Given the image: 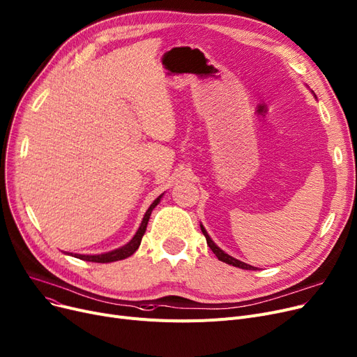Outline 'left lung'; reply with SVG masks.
I'll return each instance as SVG.
<instances>
[{"label": "left lung", "instance_id": "left-lung-1", "mask_svg": "<svg viewBox=\"0 0 357 357\" xmlns=\"http://www.w3.org/2000/svg\"><path fill=\"white\" fill-rule=\"evenodd\" d=\"M312 92V91H311ZM314 93V92H312ZM201 231H202V234L205 236V238H207V245L210 246V249L214 252V255L218 257V260H221V261H224V264H227V265H231V266H236V268H240V269H246V271H256L257 268H255V266H252V265H248V264H245V261H241V260H238V259H236V257H233V256H230V255H227L226 252L224 250H221L215 243L213 241V238L208 236V233H207V230L204 229V226L201 224Z\"/></svg>", "mask_w": 357, "mask_h": 357}]
</instances>
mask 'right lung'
<instances>
[{
    "label": "right lung",
    "mask_w": 357,
    "mask_h": 357,
    "mask_svg": "<svg viewBox=\"0 0 357 357\" xmlns=\"http://www.w3.org/2000/svg\"><path fill=\"white\" fill-rule=\"evenodd\" d=\"M163 194L159 195L152 204H150V207L147 208L143 220H142V224L139 230L136 231V234L133 236V238H131L127 245L116 249V250H111V252H107V253H100V255H79V253H69V252H63L65 255H69V256H73V257H78L81 260H86V261H96V264H111V261H117V260H123L128 256L133 255L142 243V237L144 236V231H146V227H147V222H149V218H150V214H152V211L155 210L156 205L160 202Z\"/></svg>",
    "instance_id": "obj_1"
}]
</instances>
